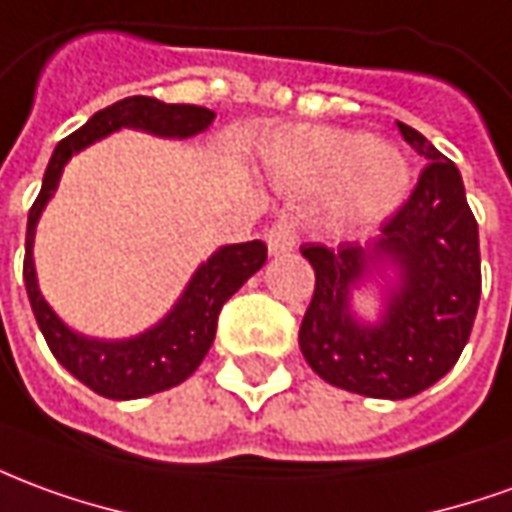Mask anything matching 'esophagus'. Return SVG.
Here are the masks:
<instances>
[{"label":"esophagus","instance_id":"1","mask_svg":"<svg viewBox=\"0 0 512 512\" xmlns=\"http://www.w3.org/2000/svg\"><path fill=\"white\" fill-rule=\"evenodd\" d=\"M266 244L271 255H288L296 246V224L288 219L274 221L266 230Z\"/></svg>","mask_w":512,"mask_h":512}]
</instances>
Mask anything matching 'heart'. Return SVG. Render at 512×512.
<instances>
[{"label":"heart","instance_id":"b5f03b06","mask_svg":"<svg viewBox=\"0 0 512 512\" xmlns=\"http://www.w3.org/2000/svg\"><path fill=\"white\" fill-rule=\"evenodd\" d=\"M268 174L293 194H324L335 219L374 221L402 202L407 157L393 144L324 124L282 127L263 149Z\"/></svg>","mask_w":512,"mask_h":512}]
</instances>
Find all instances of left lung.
<instances>
[{
  "label": "left lung",
  "instance_id": "left-lung-1",
  "mask_svg": "<svg viewBox=\"0 0 512 512\" xmlns=\"http://www.w3.org/2000/svg\"><path fill=\"white\" fill-rule=\"evenodd\" d=\"M407 144L430 163L405 205L382 221L371 246L341 244L332 252L305 244L316 271L313 299L299 327V346L321 380L335 388L407 399L441 380L466 346L480 307V230L457 166L413 127L396 121ZM382 259L400 271L377 328L351 316V288Z\"/></svg>",
  "mask_w": 512,
  "mask_h": 512
}]
</instances>
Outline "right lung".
Instances as JSON below:
<instances>
[{
  "mask_svg": "<svg viewBox=\"0 0 512 512\" xmlns=\"http://www.w3.org/2000/svg\"><path fill=\"white\" fill-rule=\"evenodd\" d=\"M213 119L216 113L207 107L166 105L155 96H127L116 105L94 113L88 124H82L80 130L63 138L46 166L41 194L32 202L27 216L24 285L35 321L57 363L99 396L141 399V396L169 391L188 380L205 360L207 349L213 346L224 302L266 263L268 249L263 241L224 246L199 266L180 302L157 327L146 330L144 335H135L130 341H94L71 332L38 291L35 263H32V238H35L38 216L49 202V196L55 194L60 171L69 163V157L88 144L121 127H135L163 138H191L196 132L207 130Z\"/></svg>",
  "mask_w": 512,
  "mask_h": 512,
  "instance_id": "right-lung-1",
  "label": "right lung"
}]
</instances>
